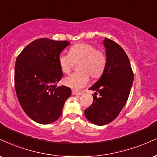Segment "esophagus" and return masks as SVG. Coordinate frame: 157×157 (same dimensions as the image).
<instances>
[{
	"instance_id": "obj_1",
	"label": "esophagus",
	"mask_w": 157,
	"mask_h": 157,
	"mask_svg": "<svg viewBox=\"0 0 157 157\" xmlns=\"http://www.w3.org/2000/svg\"><path fill=\"white\" fill-rule=\"evenodd\" d=\"M83 94V92H78L76 91V90H72V95H75V96H81Z\"/></svg>"
}]
</instances>
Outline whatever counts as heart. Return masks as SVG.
<instances>
[{"instance_id": "obj_1", "label": "heart", "mask_w": 157, "mask_h": 157, "mask_svg": "<svg viewBox=\"0 0 157 157\" xmlns=\"http://www.w3.org/2000/svg\"><path fill=\"white\" fill-rule=\"evenodd\" d=\"M77 64L79 71L73 73L63 79V83L69 88L79 90L86 86L89 81V75L97 79L102 75L107 65V56L102 50L96 49L94 44L80 42L72 45L69 53H60L58 64L63 73L71 71L74 62Z\"/></svg>"}]
</instances>
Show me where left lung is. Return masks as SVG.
Wrapping results in <instances>:
<instances>
[{
	"mask_svg": "<svg viewBox=\"0 0 157 157\" xmlns=\"http://www.w3.org/2000/svg\"><path fill=\"white\" fill-rule=\"evenodd\" d=\"M107 65L99 80L88 90H95L93 104L85 109L89 121L103 126L118 116L129 98L134 80L129 58L121 47L105 38ZM97 93L100 97L97 98Z\"/></svg>",
	"mask_w": 157,
	"mask_h": 157,
	"instance_id": "1",
	"label": "left lung"
}]
</instances>
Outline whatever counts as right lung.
Instances as JSON below:
<instances>
[{"label": "right lung", "instance_id": "right-lung-1", "mask_svg": "<svg viewBox=\"0 0 157 157\" xmlns=\"http://www.w3.org/2000/svg\"><path fill=\"white\" fill-rule=\"evenodd\" d=\"M70 43L47 38L36 39L17 56L14 68V87L19 102L34 121L48 124L62 114L71 90L57 86L63 77L58 56Z\"/></svg>", "mask_w": 157, "mask_h": 157}]
</instances>
